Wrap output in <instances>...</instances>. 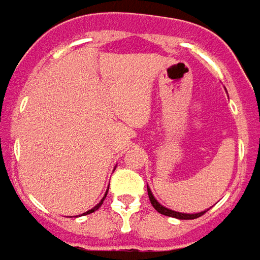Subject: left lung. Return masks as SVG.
I'll return each instance as SVG.
<instances>
[{
  "label": "left lung",
  "mask_w": 260,
  "mask_h": 260,
  "mask_svg": "<svg viewBox=\"0 0 260 260\" xmlns=\"http://www.w3.org/2000/svg\"><path fill=\"white\" fill-rule=\"evenodd\" d=\"M147 192H148V198H150V202L152 204V207L158 211V213H161L164 215H168V217H174V218H179V220H194V218H198L200 215H203L207 210H204V211H200V213H194V214H190V213H179V211H175V210L167 209L165 206L159 203L155 198H154V194L151 192V189L147 186Z\"/></svg>",
  "instance_id": "1"
}]
</instances>
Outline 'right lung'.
<instances>
[{
  "label": "right lung",
  "mask_w": 260,
  "mask_h": 260,
  "mask_svg": "<svg viewBox=\"0 0 260 260\" xmlns=\"http://www.w3.org/2000/svg\"><path fill=\"white\" fill-rule=\"evenodd\" d=\"M108 190H109V187H108ZM108 190H106V193H105L104 199H102V200H101V202H99V203H98L96 206H95V207H92L91 210H88V211H85V213H84V215H85V214H91V213H93V211H96V210L99 209V207H101V206H102V203H104L105 198H106V194H108Z\"/></svg>",
  "instance_id": "obj_1"
}]
</instances>
